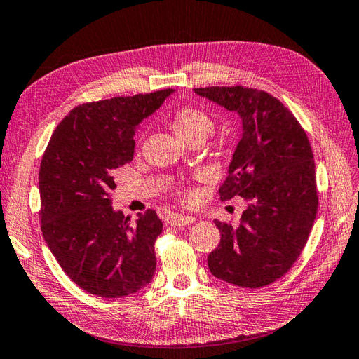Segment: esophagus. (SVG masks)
<instances>
[{
	"label": "esophagus",
	"mask_w": 359,
	"mask_h": 359,
	"mask_svg": "<svg viewBox=\"0 0 359 359\" xmlns=\"http://www.w3.org/2000/svg\"><path fill=\"white\" fill-rule=\"evenodd\" d=\"M196 221L194 217H185V215H171V218H169V223L172 226H187V224H191Z\"/></svg>",
	"instance_id": "obj_1"
}]
</instances>
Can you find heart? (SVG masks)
Listing matches in <instances>:
<instances>
[{
  "label": "heart",
  "instance_id": "heart-1",
  "mask_svg": "<svg viewBox=\"0 0 359 359\" xmlns=\"http://www.w3.org/2000/svg\"><path fill=\"white\" fill-rule=\"evenodd\" d=\"M171 127L182 141L198 138V136L205 140L213 132V121L202 109L188 107L179 109L172 116Z\"/></svg>",
  "mask_w": 359,
  "mask_h": 359
}]
</instances>
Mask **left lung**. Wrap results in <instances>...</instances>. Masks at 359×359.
I'll return each mask as SVG.
<instances>
[{"label":"left lung","instance_id":"8db88e82","mask_svg":"<svg viewBox=\"0 0 359 359\" xmlns=\"http://www.w3.org/2000/svg\"><path fill=\"white\" fill-rule=\"evenodd\" d=\"M193 90L242 119L219 198L242 196L248 205L237 227L215 219L221 242L208 254V270L238 287H264L295 264L314 224L318 198L309 140L295 116L262 90Z\"/></svg>","mask_w":359,"mask_h":359}]
</instances>
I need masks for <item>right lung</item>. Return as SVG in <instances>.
Listing matches in <instances>:
<instances>
[{
  "mask_svg": "<svg viewBox=\"0 0 359 359\" xmlns=\"http://www.w3.org/2000/svg\"><path fill=\"white\" fill-rule=\"evenodd\" d=\"M174 89L83 103L64 117L39 171L42 233L66 275L83 290L121 298L151 283L163 231L155 210L136 223L114 210L116 169L133 160L140 123Z\"/></svg>",
  "mask_w": 359,
  "mask_h": 359,
  "instance_id": "right-lung-1",
  "label": "right lung"
}]
</instances>
